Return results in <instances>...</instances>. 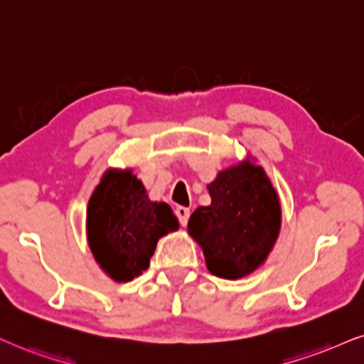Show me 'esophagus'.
I'll return each mask as SVG.
<instances>
[{"mask_svg":"<svg viewBox=\"0 0 364 364\" xmlns=\"http://www.w3.org/2000/svg\"><path fill=\"white\" fill-rule=\"evenodd\" d=\"M175 216H177L178 223H181V226H186L187 221H189L191 210H189V208H183V205H178V208L175 209Z\"/></svg>","mask_w":364,"mask_h":364,"instance_id":"34e87169","label":"esophagus"}]
</instances>
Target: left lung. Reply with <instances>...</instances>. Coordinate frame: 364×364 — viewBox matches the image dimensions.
Wrapping results in <instances>:
<instances>
[{"label": "left lung", "instance_id": "obj_1", "mask_svg": "<svg viewBox=\"0 0 364 364\" xmlns=\"http://www.w3.org/2000/svg\"><path fill=\"white\" fill-rule=\"evenodd\" d=\"M210 205L197 208L187 230L213 275L236 280L262 267L280 231L277 191L251 160L218 173L208 186Z\"/></svg>", "mask_w": 364, "mask_h": 364}]
</instances>
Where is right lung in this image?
Returning a JSON list of instances; mask_svg holds the SVG:
<instances>
[{
  "instance_id": "add662e5",
  "label": "right lung",
  "mask_w": 364,
  "mask_h": 364,
  "mask_svg": "<svg viewBox=\"0 0 364 364\" xmlns=\"http://www.w3.org/2000/svg\"><path fill=\"white\" fill-rule=\"evenodd\" d=\"M177 230L170 205L148 199L129 168L107 170L89 199V248L116 282H129L145 272L160 237Z\"/></svg>"
}]
</instances>
